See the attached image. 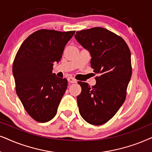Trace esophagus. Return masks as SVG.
<instances>
[{
    "instance_id": "34e87169",
    "label": "esophagus",
    "mask_w": 152,
    "mask_h": 152,
    "mask_svg": "<svg viewBox=\"0 0 152 152\" xmlns=\"http://www.w3.org/2000/svg\"><path fill=\"white\" fill-rule=\"evenodd\" d=\"M67 80L69 83H74L76 82V80L74 79L73 77H68Z\"/></svg>"
}]
</instances>
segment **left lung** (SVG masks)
<instances>
[{
    "mask_svg": "<svg viewBox=\"0 0 152 152\" xmlns=\"http://www.w3.org/2000/svg\"><path fill=\"white\" fill-rule=\"evenodd\" d=\"M74 37L90 53L91 66L100 75L92 87L78 82L82 89L77 96L79 113L89 124H103L116 114L126 99L132 74L130 50L122 37L104 28L77 31Z\"/></svg>",
    "mask_w": 152,
    "mask_h": 152,
    "instance_id": "8db88e82",
    "label": "left lung"
}]
</instances>
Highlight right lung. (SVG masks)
<instances>
[{
	"mask_svg": "<svg viewBox=\"0 0 152 152\" xmlns=\"http://www.w3.org/2000/svg\"><path fill=\"white\" fill-rule=\"evenodd\" d=\"M75 31L37 30L20 46L12 66L16 92L24 108L39 122L52 120L67 87V80L53 74Z\"/></svg>",
	"mask_w": 152,
	"mask_h": 152,
	"instance_id": "obj_1",
	"label": "right lung"
}]
</instances>
